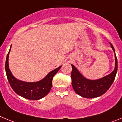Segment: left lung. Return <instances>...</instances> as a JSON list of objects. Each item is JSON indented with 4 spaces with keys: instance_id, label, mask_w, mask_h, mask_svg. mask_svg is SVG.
<instances>
[{
    "instance_id": "8db88e82",
    "label": "left lung",
    "mask_w": 122,
    "mask_h": 122,
    "mask_svg": "<svg viewBox=\"0 0 122 122\" xmlns=\"http://www.w3.org/2000/svg\"><path fill=\"white\" fill-rule=\"evenodd\" d=\"M113 51L115 49L111 44ZM116 66L114 70L107 76L98 80H89L85 78L75 66L71 65L72 71L71 74V84L73 89L79 95L86 98H93L104 94L110 88L114 82L117 71V59L115 52Z\"/></svg>"
}]
</instances>
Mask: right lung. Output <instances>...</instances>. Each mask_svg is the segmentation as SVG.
<instances>
[{
    "label": "right lung",
    "instance_id": "obj_1",
    "mask_svg": "<svg viewBox=\"0 0 122 122\" xmlns=\"http://www.w3.org/2000/svg\"><path fill=\"white\" fill-rule=\"evenodd\" d=\"M10 49L6 56L5 61V71L10 85L13 90L18 95L29 100H38L45 97L50 92L52 85V79L55 74L60 70L61 66L51 71L43 79L38 82H26L21 81L16 79L13 76L9 69L8 56Z\"/></svg>",
    "mask_w": 122,
    "mask_h": 122
}]
</instances>
